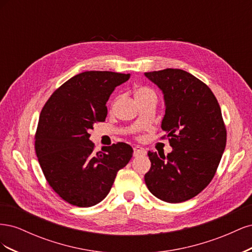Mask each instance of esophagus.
<instances>
[{"instance_id":"34e87169","label":"esophagus","mask_w":252,"mask_h":252,"mask_svg":"<svg viewBox=\"0 0 252 252\" xmlns=\"http://www.w3.org/2000/svg\"><path fill=\"white\" fill-rule=\"evenodd\" d=\"M146 154H147L146 150H145L143 147H141V146H135V147H133V156H134L135 158L146 156Z\"/></svg>"}]
</instances>
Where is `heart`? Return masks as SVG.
<instances>
[{
    "mask_svg": "<svg viewBox=\"0 0 252 252\" xmlns=\"http://www.w3.org/2000/svg\"><path fill=\"white\" fill-rule=\"evenodd\" d=\"M134 98L135 101H140L144 100V98H148V97H157L155 91L148 88V87H138L134 90Z\"/></svg>",
    "mask_w": 252,
    "mask_h": 252,
    "instance_id": "b5f03b06",
    "label": "heart"
}]
</instances>
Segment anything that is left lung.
<instances>
[{"mask_svg": "<svg viewBox=\"0 0 252 252\" xmlns=\"http://www.w3.org/2000/svg\"><path fill=\"white\" fill-rule=\"evenodd\" d=\"M144 74L164 95L161 127L172 147L167 157L148 151L145 183L159 200L185 202L215 177L226 146L222 111L210 88L191 73L167 68Z\"/></svg>", "mask_w": 252, "mask_h": 252, "instance_id": "left-lung-1", "label": "left lung"}]
</instances>
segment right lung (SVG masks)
I'll return each instance as SVG.
<instances>
[{
  "label": "right lung",
  "instance_id": "1",
  "mask_svg": "<svg viewBox=\"0 0 252 252\" xmlns=\"http://www.w3.org/2000/svg\"><path fill=\"white\" fill-rule=\"evenodd\" d=\"M130 74L85 71L58 88L43 107L35 133V152L51 188L66 202L91 207L109 193L120 169L133 154L126 143L94 152L89 131L107 117V103Z\"/></svg>",
  "mask_w": 252,
  "mask_h": 252
}]
</instances>
